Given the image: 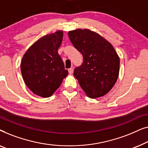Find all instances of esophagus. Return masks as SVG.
<instances>
[{"label":"esophagus","instance_id":"obj_1","mask_svg":"<svg viewBox=\"0 0 148 148\" xmlns=\"http://www.w3.org/2000/svg\"><path fill=\"white\" fill-rule=\"evenodd\" d=\"M73 73V68H70L69 69V74H72Z\"/></svg>","mask_w":148,"mask_h":148}]
</instances>
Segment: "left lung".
Returning <instances> with one entry per match:
<instances>
[{
  "mask_svg": "<svg viewBox=\"0 0 148 148\" xmlns=\"http://www.w3.org/2000/svg\"><path fill=\"white\" fill-rule=\"evenodd\" d=\"M73 46L82 54L83 64L74 76L90 98L106 95L116 82L120 58L112 44L96 32L77 29L68 32Z\"/></svg>",
  "mask_w": 148,
  "mask_h": 148,
  "instance_id": "8db88e82",
  "label": "left lung"
}]
</instances>
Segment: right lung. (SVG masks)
<instances>
[{
	"mask_svg": "<svg viewBox=\"0 0 148 148\" xmlns=\"http://www.w3.org/2000/svg\"><path fill=\"white\" fill-rule=\"evenodd\" d=\"M63 32L58 30L42 36L34 42L23 56L21 71L27 88L38 96L48 98L61 85L69 73L58 50Z\"/></svg>",
	"mask_w": 148,
	"mask_h": 148,
	"instance_id": "right-lung-1",
	"label": "right lung"
}]
</instances>
